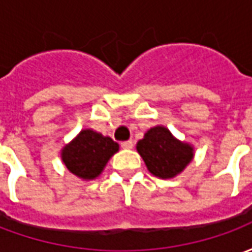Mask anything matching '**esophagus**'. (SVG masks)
Returning <instances> with one entry per match:
<instances>
[{"label": "esophagus", "mask_w": 252, "mask_h": 252, "mask_svg": "<svg viewBox=\"0 0 252 252\" xmlns=\"http://www.w3.org/2000/svg\"><path fill=\"white\" fill-rule=\"evenodd\" d=\"M121 147L124 148V150H131L133 147V143L131 140H126V142H123L121 143Z\"/></svg>", "instance_id": "1"}]
</instances>
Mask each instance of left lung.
Here are the masks:
<instances>
[{
  "instance_id": "1",
  "label": "left lung",
  "mask_w": 252,
  "mask_h": 252,
  "mask_svg": "<svg viewBox=\"0 0 252 252\" xmlns=\"http://www.w3.org/2000/svg\"><path fill=\"white\" fill-rule=\"evenodd\" d=\"M136 150L148 171L162 180L181 174L194 158V147L177 139L163 126L150 128L137 142Z\"/></svg>"
}]
</instances>
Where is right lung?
<instances>
[{"instance_id": "add662e5", "label": "right lung", "mask_w": 252, "mask_h": 252, "mask_svg": "<svg viewBox=\"0 0 252 252\" xmlns=\"http://www.w3.org/2000/svg\"><path fill=\"white\" fill-rule=\"evenodd\" d=\"M119 144L112 137L92 128H85L67 143L61 151V158L67 170L83 181L95 180L116 153Z\"/></svg>"}]
</instances>
